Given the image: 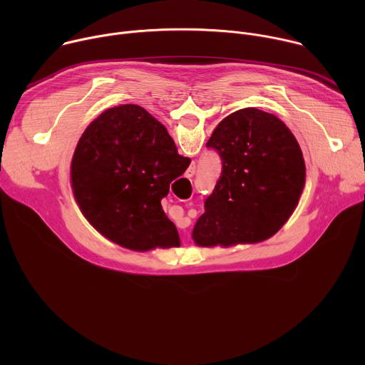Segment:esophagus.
I'll list each match as a JSON object with an SVG mask.
<instances>
[{"label": "esophagus", "mask_w": 365, "mask_h": 365, "mask_svg": "<svg viewBox=\"0 0 365 365\" xmlns=\"http://www.w3.org/2000/svg\"><path fill=\"white\" fill-rule=\"evenodd\" d=\"M195 172H196V166H195V165H190V166H189V169L186 170V173H185V175H186V178H187V179H190V178H193Z\"/></svg>", "instance_id": "1"}]
</instances>
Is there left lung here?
I'll list each match as a JSON object with an SVG mask.
<instances>
[{
    "mask_svg": "<svg viewBox=\"0 0 365 365\" xmlns=\"http://www.w3.org/2000/svg\"><path fill=\"white\" fill-rule=\"evenodd\" d=\"M206 147L218 151L222 172L205 200L193 241L230 247L274 235L304 187L303 154L292 131L273 114L244 108L218 124Z\"/></svg>",
    "mask_w": 365,
    "mask_h": 365,
    "instance_id": "1",
    "label": "left lung"
}]
</instances>
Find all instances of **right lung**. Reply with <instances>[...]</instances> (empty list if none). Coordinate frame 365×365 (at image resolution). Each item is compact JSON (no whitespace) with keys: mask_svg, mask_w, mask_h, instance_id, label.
Instances as JSON below:
<instances>
[{"mask_svg":"<svg viewBox=\"0 0 365 365\" xmlns=\"http://www.w3.org/2000/svg\"><path fill=\"white\" fill-rule=\"evenodd\" d=\"M189 165L162 123L125 103L103 111L83 131L71 165L72 189L103 237L137 251L172 247L179 235L160 200Z\"/></svg>","mask_w":365,"mask_h":365,"instance_id":"add662e5","label":"right lung"}]
</instances>
